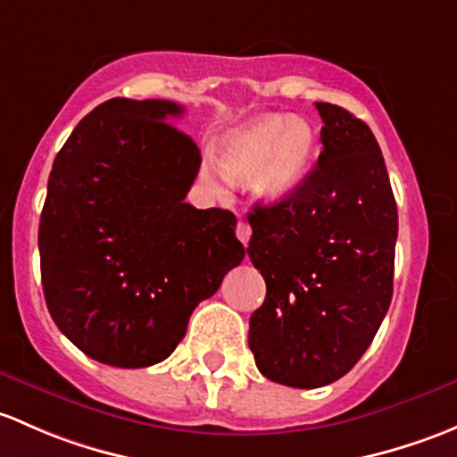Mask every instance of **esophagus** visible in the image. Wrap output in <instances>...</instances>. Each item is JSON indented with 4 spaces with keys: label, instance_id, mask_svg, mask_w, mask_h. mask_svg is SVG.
Segmentation results:
<instances>
[{
    "label": "esophagus",
    "instance_id": "obj_1",
    "mask_svg": "<svg viewBox=\"0 0 457 457\" xmlns=\"http://www.w3.org/2000/svg\"><path fill=\"white\" fill-rule=\"evenodd\" d=\"M235 233H237V239L244 244V246H248V239H251V224L244 222V220H239L237 222V228H235Z\"/></svg>",
    "mask_w": 457,
    "mask_h": 457
}]
</instances>
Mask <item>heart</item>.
I'll use <instances>...</instances> for the list:
<instances>
[{
    "label": "heart",
    "mask_w": 457,
    "mask_h": 457,
    "mask_svg": "<svg viewBox=\"0 0 457 457\" xmlns=\"http://www.w3.org/2000/svg\"><path fill=\"white\" fill-rule=\"evenodd\" d=\"M317 136L303 119L268 114L230 129L218 145V160L202 164V178L222 191L224 176L248 180L257 200L277 204L299 189L312 162Z\"/></svg>",
    "instance_id": "1"
}]
</instances>
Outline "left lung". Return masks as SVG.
<instances>
[{"instance_id":"8db88e82","label":"left lung","mask_w":457,"mask_h":457,"mask_svg":"<svg viewBox=\"0 0 457 457\" xmlns=\"http://www.w3.org/2000/svg\"><path fill=\"white\" fill-rule=\"evenodd\" d=\"M321 143L299 189L248 213V257L266 281L251 317L257 370L288 387L330 385L356 365L394 293L398 211L368 125L314 103Z\"/></svg>"}]
</instances>
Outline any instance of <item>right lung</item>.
Masks as SVG:
<instances>
[{"mask_svg": "<svg viewBox=\"0 0 457 457\" xmlns=\"http://www.w3.org/2000/svg\"><path fill=\"white\" fill-rule=\"evenodd\" d=\"M173 101L110 98L81 120L48 178L41 284L56 328L89 359L149 368L185 338L191 312L244 260L235 218L185 197L200 149Z\"/></svg>", "mask_w": 457, "mask_h": 457, "instance_id": "add662e5", "label": "right lung"}]
</instances>
